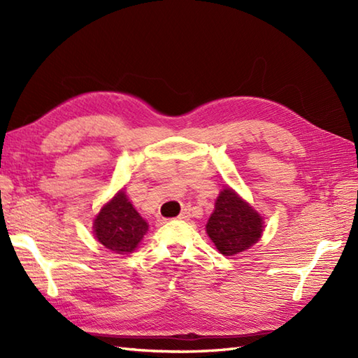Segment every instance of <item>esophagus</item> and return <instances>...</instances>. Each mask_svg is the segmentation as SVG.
<instances>
[{"mask_svg": "<svg viewBox=\"0 0 358 358\" xmlns=\"http://www.w3.org/2000/svg\"><path fill=\"white\" fill-rule=\"evenodd\" d=\"M189 217H191V212H189V209H183L178 215V220H189Z\"/></svg>", "mask_w": 358, "mask_h": 358, "instance_id": "obj_1", "label": "esophagus"}]
</instances>
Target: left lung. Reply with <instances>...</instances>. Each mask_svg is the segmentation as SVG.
<instances>
[{
	"label": "left lung",
	"mask_w": 358,
	"mask_h": 358,
	"mask_svg": "<svg viewBox=\"0 0 358 358\" xmlns=\"http://www.w3.org/2000/svg\"><path fill=\"white\" fill-rule=\"evenodd\" d=\"M206 232L220 252L234 255L250 248L262 237L263 220L232 189L226 187L215 201Z\"/></svg>",
	"instance_id": "left-lung-1"
}]
</instances>
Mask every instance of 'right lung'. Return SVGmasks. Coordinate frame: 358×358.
I'll return each instance as SVG.
<instances>
[{
  "label": "right lung",
  "instance_id": "1",
  "mask_svg": "<svg viewBox=\"0 0 358 358\" xmlns=\"http://www.w3.org/2000/svg\"><path fill=\"white\" fill-rule=\"evenodd\" d=\"M96 240L113 252H132L148 232V223L134 209L124 192H118L95 218Z\"/></svg>",
  "mask_w": 358,
  "mask_h": 358
}]
</instances>
